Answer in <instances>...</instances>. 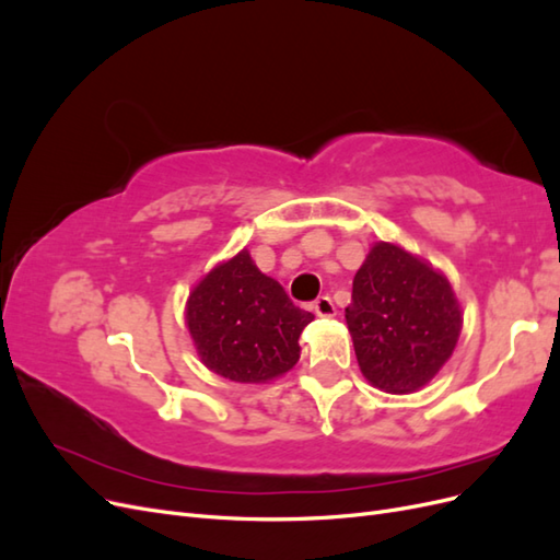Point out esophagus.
Here are the masks:
<instances>
[{
    "mask_svg": "<svg viewBox=\"0 0 560 560\" xmlns=\"http://www.w3.org/2000/svg\"><path fill=\"white\" fill-rule=\"evenodd\" d=\"M313 311H315L317 315H322V317H331V315L336 313L334 301H331L329 296H317L315 303H313Z\"/></svg>",
    "mask_w": 560,
    "mask_h": 560,
    "instance_id": "esophagus-1",
    "label": "esophagus"
}]
</instances>
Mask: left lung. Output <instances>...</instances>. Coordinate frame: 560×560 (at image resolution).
<instances>
[{
    "instance_id": "8db88e82",
    "label": "left lung",
    "mask_w": 560,
    "mask_h": 560,
    "mask_svg": "<svg viewBox=\"0 0 560 560\" xmlns=\"http://www.w3.org/2000/svg\"><path fill=\"white\" fill-rule=\"evenodd\" d=\"M346 322L362 374L393 395L425 385L463 327L448 280L389 243L374 245L354 276Z\"/></svg>"
}]
</instances>
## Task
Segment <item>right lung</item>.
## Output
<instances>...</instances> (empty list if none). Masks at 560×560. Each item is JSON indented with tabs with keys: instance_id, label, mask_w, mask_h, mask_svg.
<instances>
[{
	"instance_id": "right-lung-1",
	"label": "right lung",
	"mask_w": 560,
	"mask_h": 560,
	"mask_svg": "<svg viewBox=\"0 0 560 560\" xmlns=\"http://www.w3.org/2000/svg\"><path fill=\"white\" fill-rule=\"evenodd\" d=\"M200 360L235 383H264L299 360V336L313 322L243 249L202 280L186 306Z\"/></svg>"
}]
</instances>
